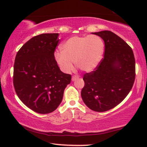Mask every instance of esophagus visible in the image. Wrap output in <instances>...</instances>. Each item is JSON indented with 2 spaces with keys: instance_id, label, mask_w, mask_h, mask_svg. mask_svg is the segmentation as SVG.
I'll return each instance as SVG.
<instances>
[{
  "instance_id": "34e87169",
  "label": "esophagus",
  "mask_w": 147,
  "mask_h": 147,
  "mask_svg": "<svg viewBox=\"0 0 147 147\" xmlns=\"http://www.w3.org/2000/svg\"><path fill=\"white\" fill-rule=\"evenodd\" d=\"M78 78H79V76L78 75H74V76H73V77H72V80L75 81L76 80H77Z\"/></svg>"
}]
</instances>
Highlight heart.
I'll return each mask as SVG.
<instances>
[{"label": "heart", "mask_w": 147, "mask_h": 147, "mask_svg": "<svg viewBox=\"0 0 147 147\" xmlns=\"http://www.w3.org/2000/svg\"><path fill=\"white\" fill-rule=\"evenodd\" d=\"M61 51H56L54 58L61 70L69 73L75 65L82 71L91 72L100 63L104 52V43L96 35L73 36L61 45Z\"/></svg>", "instance_id": "b5f03b06"}]
</instances>
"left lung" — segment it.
Instances as JSON below:
<instances>
[{"mask_svg":"<svg viewBox=\"0 0 147 147\" xmlns=\"http://www.w3.org/2000/svg\"><path fill=\"white\" fill-rule=\"evenodd\" d=\"M105 44L104 58L94 71L86 73L81 96L89 108L98 112L117 106L132 88L136 61L132 49L113 32H94Z\"/></svg>","mask_w":147,"mask_h":147,"instance_id":"8db88e82","label":"left lung"}]
</instances>
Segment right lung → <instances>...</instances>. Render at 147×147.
<instances>
[{
    "label": "right lung",
    "instance_id": "1",
    "mask_svg": "<svg viewBox=\"0 0 147 147\" xmlns=\"http://www.w3.org/2000/svg\"><path fill=\"white\" fill-rule=\"evenodd\" d=\"M59 34H42L23 45L16 54L13 86L24 104L38 113L54 111L61 102L71 75L59 69L54 58Z\"/></svg>",
    "mask_w": 147,
    "mask_h": 147
}]
</instances>
